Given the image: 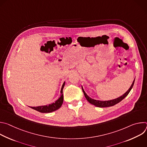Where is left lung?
Returning a JSON list of instances; mask_svg holds the SVG:
<instances>
[{
    "label": "left lung",
    "mask_w": 147,
    "mask_h": 147,
    "mask_svg": "<svg viewBox=\"0 0 147 147\" xmlns=\"http://www.w3.org/2000/svg\"><path fill=\"white\" fill-rule=\"evenodd\" d=\"M134 81H135V78L132 83L131 86H130V87L129 88V89L125 92L124 94H123L121 96L114 99H112V100H96V99H94L91 98H90L84 90L82 86H81L82 87V91L84 92V94L85 95L86 98L87 99V100L92 105H94V106L96 107H99V108H106V107H112L115 105L116 104L118 103L119 102H120V101H121L125 97H126L127 96V95L129 94V92H130L131 90L132 89L134 84Z\"/></svg>",
    "instance_id": "8db88e82"
}]
</instances>
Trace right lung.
<instances>
[{
	"instance_id": "right-lung-1",
	"label": "right lung",
	"mask_w": 147,
	"mask_h": 147,
	"mask_svg": "<svg viewBox=\"0 0 147 147\" xmlns=\"http://www.w3.org/2000/svg\"><path fill=\"white\" fill-rule=\"evenodd\" d=\"M65 85V81L63 82V84L61 90H60V93H61L60 96L55 102L47 105L39 106L36 107H30V108L40 113H51L57 110L61 107V106L63 104V90Z\"/></svg>"
}]
</instances>
